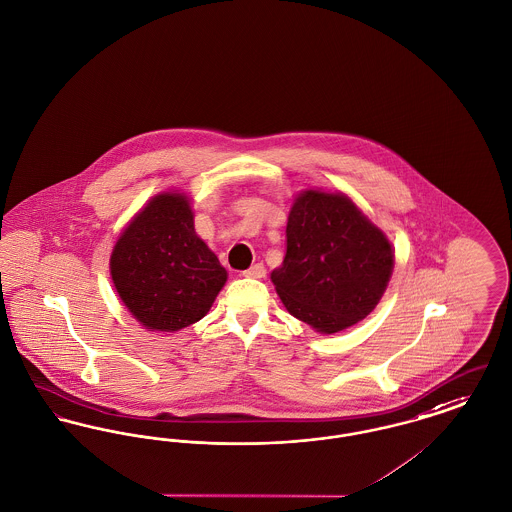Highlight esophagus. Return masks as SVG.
I'll return each mask as SVG.
<instances>
[{
  "mask_svg": "<svg viewBox=\"0 0 512 512\" xmlns=\"http://www.w3.org/2000/svg\"><path fill=\"white\" fill-rule=\"evenodd\" d=\"M265 274H267V269L263 263H257V265L249 267L247 271H243L245 278H265Z\"/></svg>",
  "mask_w": 512,
  "mask_h": 512,
  "instance_id": "34e87169",
  "label": "esophagus"
}]
</instances>
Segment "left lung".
<instances>
[{
	"label": "left lung",
	"instance_id": "1",
	"mask_svg": "<svg viewBox=\"0 0 512 512\" xmlns=\"http://www.w3.org/2000/svg\"><path fill=\"white\" fill-rule=\"evenodd\" d=\"M392 269L391 241L350 197L307 189L294 199L286 255L271 280L296 319L332 334L375 309Z\"/></svg>",
	"mask_w": 512,
	"mask_h": 512
}]
</instances>
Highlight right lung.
Masks as SVG:
<instances>
[{
    "mask_svg": "<svg viewBox=\"0 0 512 512\" xmlns=\"http://www.w3.org/2000/svg\"><path fill=\"white\" fill-rule=\"evenodd\" d=\"M110 274L129 313L152 331L174 332L203 319L228 272L195 232L187 195L152 197L121 232Z\"/></svg>",
    "mask_w": 512,
    "mask_h": 512,
    "instance_id": "add662e5",
    "label": "right lung"
}]
</instances>
